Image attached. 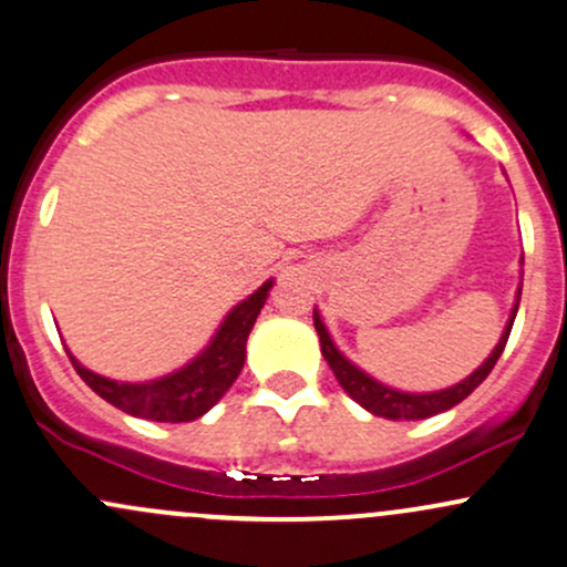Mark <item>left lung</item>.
<instances>
[{
  "label": "left lung",
  "mask_w": 567,
  "mask_h": 567,
  "mask_svg": "<svg viewBox=\"0 0 567 567\" xmlns=\"http://www.w3.org/2000/svg\"><path fill=\"white\" fill-rule=\"evenodd\" d=\"M519 297H523V284H519V289H517V300H514L512 316H508L504 334H501L495 351L485 359V364L476 369V372L468 374L466 380H461L457 385L444 388V391H431V393H406V391H396V388H391V385L378 383V380L369 378L367 372H361L359 367L351 364L346 355L337 351V346L332 342V337H329L327 327H323L318 310H313V323H316L318 340H321L323 359H327V364L332 367L337 383L346 388V393L353 399V402H359L364 410L372 412V415L388 417V421H423V417L439 415V412H444V410H453L455 404H461L463 399H466L468 393H472L489 372H493L495 361L501 359L508 334H512V323H514V318H517Z\"/></svg>",
  "instance_id": "1"
}]
</instances>
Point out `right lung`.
Listing matches in <instances>:
<instances>
[{"mask_svg": "<svg viewBox=\"0 0 567 567\" xmlns=\"http://www.w3.org/2000/svg\"><path fill=\"white\" fill-rule=\"evenodd\" d=\"M270 286L272 281H265L251 297L235 305L221 321V327L216 329L206 351L195 355L187 367L176 369L165 378L150 380V383H117V380L101 378V374L82 367L72 353H66L80 378L117 410L128 412L133 417H144V421L189 423L206 415L225 396L227 388L235 383V378L244 369L246 340H249V332L259 310H262Z\"/></svg>", "mask_w": 567, "mask_h": 567, "instance_id": "1", "label": "right lung"}]
</instances>
